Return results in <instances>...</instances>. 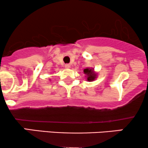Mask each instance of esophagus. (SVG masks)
<instances>
[{"mask_svg":"<svg viewBox=\"0 0 148 148\" xmlns=\"http://www.w3.org/2000/svg\"><path fill=\"white\" fill-rule=\"evenodd\" d=\"M65 67L66 68V69H69V68L71 67V65L69 64H65Z\"/></svg>","mask_w":148,"mask_h":148,"instance_id":"obj_1","label":"esophagus"}]
</instances>
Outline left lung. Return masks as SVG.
<instances>
[{
    "mask_svg": "<svg viewBox=\"0 0 148 148\" xmlns=\"http://www.w3.org/2000/svg\"><path fill=\"white\" fill-rule=\"evenodd\" d=\"M84 74H86V77H87V80L88 82H92L96 78V73H95L94 71H93V69H89V68H87V69H85L84 70Z\"/></svg>",
    "mask_w": 148,
    "mask_h": 148,
    "instance_id": "left-lung-1",
    "label": "left lung"
}]
</instances>
